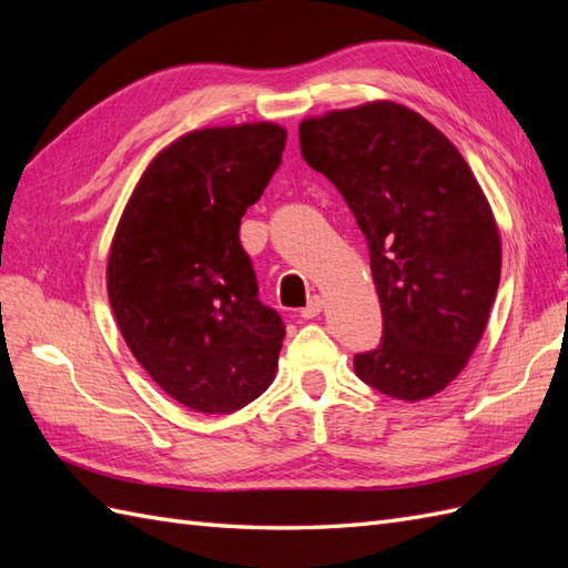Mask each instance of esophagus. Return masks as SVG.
<instances>
[{"label":"esophagus","instance_id":"obj_1","mask_svg":"<svg viewBox=\"0 0 568 568\" xmlns=\"http://www.w3.org/2000/svg\"><path fill=\"white\" fill-rule=\"evenodd\" d=\"M322 307H324V301L320 296H313L311 301H307V305L303 307V311H301V317L303 320H313V317H317L322 313Z\"/></svg>","mask_w":568,"mask_h":568}]
</instances>
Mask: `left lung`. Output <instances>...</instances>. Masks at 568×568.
<instances>
[{
    "instance_id": "8db88e82",
    "label": "left lung",
    "mask_w": 568,
    "mask_h": 568,
    "mask_svg": "<svg viewBox=\"0 0 568 568\" xmlns=\"http://www.w3.org/2000/svg\"><path fill=\"white\" fill-rule=\"evenodd\" d=\"M298 136L369 246L384 336L355 374L395 400L432 398L467 367L500 284L484 189L448 136L395 101L305 118Z\"/></svg>"
}]
</instances>
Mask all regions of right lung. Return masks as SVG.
Wrapping results in <instances>:
<instances>
[{"label": "right lung", "instance_id": "right-lung-1", "mask_svg": "<svg viewBox=\"0 0 568 568\" xmlns=\"http://www.w3.org/2000/svg\"><path fill=\"white\" fill-rule=\"evenodd\" d=\"M274 123L203 128L156 153L113 234L106 288L128 348L170 398L230 415L267 390L284 322L239 242L282 163Z\"/></svg>", "mask_w": 568, "mask_h": 568}]
</instances>
